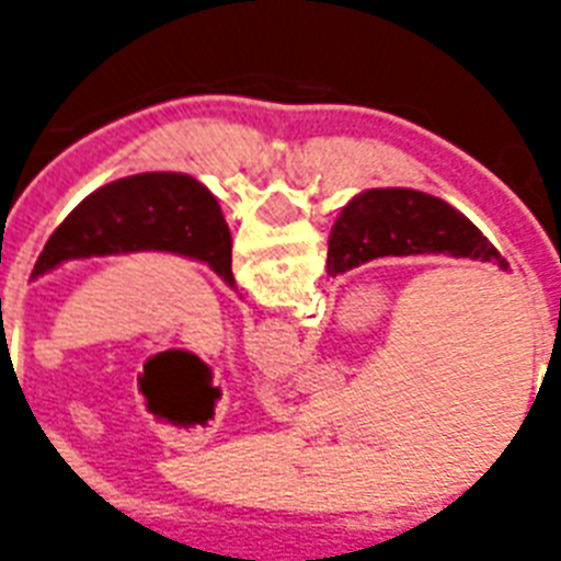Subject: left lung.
Listing matches in <instances>:
<instances>
[{
    "label": "left lung",
    "instance_id": "obj_1",
    "mask_svg": "<svg viewBox=\"0 0 561 561\" xmlns=\"http://www.w3.org/2000/svg\"><path fill=\"white\" fill-rule=\"evenodd\" d=\"M174 253L209 264L229 288L232 238L218 201L188 174L151 171L101 186L75 206L43 247L31 279L72 259Z\"/></svg>",
    "mask_w": 561,
    "mask_h": 561
}]
</instances>
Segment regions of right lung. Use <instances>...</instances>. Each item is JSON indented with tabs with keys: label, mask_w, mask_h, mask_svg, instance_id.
I'll return each instance as SVG.
<instances>
[{
	"label": "right lung",
	"mask_w": 561,
	"mask_h": 561,
	"mask_svg": "<svg viewBox=\"0 0 561 561\" xmlns=\"http://www.w3.org/2000/svg\"><path fill=\"white\" fill-rule=\"evenodd\" d=\"M454 255L474 262L510 264L466 215L434 194L413 188H369L355 194L329 236V276L346 273L383 255Z\"/></svg>",
	"instance_id": "1"
}]
</instances>
